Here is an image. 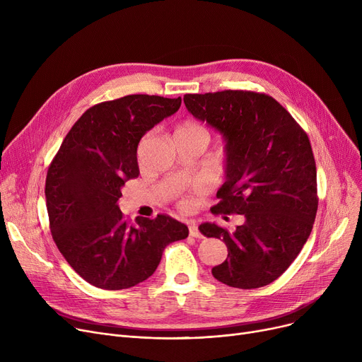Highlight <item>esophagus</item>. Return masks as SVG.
<instances>
[{"label": "esophagus", "mask_w": 362, "mask_h": 362, "mask_svg": "<svg viewBox=\"0 0 362 362\" xmlns=\"http://www.w3.org/2000/svg\"><path fill=\"white\" fill-rule=\"evenodd\" d=\"M189 235H191L192 238H204L202 233H201L199 229H198V226H197L195 223L189 224Z\"/></svg>", "instance_id": "obj_1"}]
</instances>
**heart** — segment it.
Listing matches in <instances>:
<instances>
[{
    "instance_id": "obj_1",
    "label": "heart",
    "mask_w": 362,
    "mask_h": 362,
    "mask_svg": "<svg viewBox=\"0 0 362 362\" xmlns=\"http://www.w3.org/2000/svg\"><path fill=\"white\" fill-rule=\"evenodd\" d=\"M189 136H198V138H204L208 141V132L202 124L192 122V120H186L176 127L175 138H189ZM197 192L198 194L202 192V186L197 187ZM192 204H194V201L191 198H183L180 201V208H183V210H191Z\"/></svg>"
}]
</instances>
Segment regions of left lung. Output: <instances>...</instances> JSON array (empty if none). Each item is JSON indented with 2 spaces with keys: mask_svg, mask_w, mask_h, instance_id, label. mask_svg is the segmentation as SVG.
Wrapping results in <instances>:
<instances>
[{
  "mask_svg": "<svg viewBox=\"0 0 362 362\" xmlns=\"http://www.w3.org/2000/svg\"><path fill=\"white\" fill-rule=\"evenodd\" d=\"M183 103L226 141V182L211 213L245 217L235 232L216 223L199 226L229 251L211 273L227 286L262 288L288 270L313 230L318 198L308 135L265 93H186Z\"/></svg>",
  "mask_w": 362,
  "mask_h": 362,
  "instance_id": "obj_1",
  "label": "left lung"
}]
</instances>
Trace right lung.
<instances>
[{
  "label": "right lung",
  "instance_id": "obj_1",
  "mask_svg": "<svg viewBox=\"0 0 362 362\" xmlns=\"http://www.w3.org/2000/svg\"><path fill=\"white\" fill-rule=\"evenodd\" d=\"M182 98L127 95L86 110L52 158L45 182L49 229L70 267L92 286L120 291L154 274L165 246L187 227L167 214L130 224L117 205L139 176L138 144Z\"/></svg>",
  "mask_w": 362,
  "mask_h": 362
}]
</instances>
